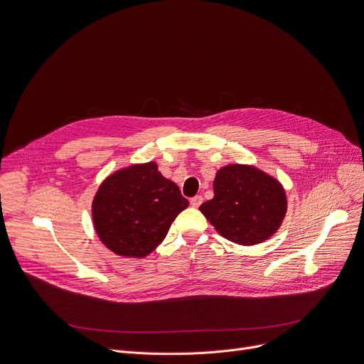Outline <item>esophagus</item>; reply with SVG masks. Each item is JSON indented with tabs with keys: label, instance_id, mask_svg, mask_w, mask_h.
<instances>
[{
	"label": "esophagus",
	"instance_id": "34e87169",
	"mask_svg": "<svg viewBox=\"0 0 364 364\" xmlns=\"http://www.w3.org/2000/svg\"><path fill=\"white\" fill-rule=\"evenodd\" d=\"M203 196H200V195H196V196H193L192 199H191V205L193 207V208H198L200 204H203Z\"/></svg>",
	"mask_w": 364,
	"mask_h": 364
}]
</instances>
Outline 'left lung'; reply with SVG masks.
<instances>
[{"mask_svg": "<svg viewBox=\"0 0 364 364\" xmlns=\"http://www.w3.org/2000/svg\"><path fill=\"white\" fill-rule=\"evenodd\" d=\"M288 200L282 183L249 165H227L214 179V198L199 211L227 240L241 246L266 241L287 215Z\"/></svg>", "mask_w": 364, "mask_h": 364, "instance_id": "8db88e82", "label": "left lung"}]
</instances>
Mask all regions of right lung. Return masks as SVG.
<instances>
[{
  "label": "right lung",
  "instance_id": "right-lung-1",
  "mask_svg": "<svg viewBox=\"0 0 364 364\" xmlns=\"http://www.w3.org/2000/svg\"><path fill=\"white\" fill-rule=\"evenodd\" d=\"M188 205L178 185L161 175L154 161L132 165L111 173L98 188L94 228L112 253L141 259L165 240Z\"/></svg>",
  "mask_w": 364,
  "mask_h": 364
}]
</instances>
